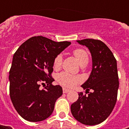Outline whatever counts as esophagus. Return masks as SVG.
Returning <instances> with one entry per match:
<instances>
[{"label":"esophagus","instance_id":"34e87169","mask_svg":"<svg viewBox=\"0 0 129 129\" xmlns=\"http://www.w3.org/2000/svg\"><path fill=\"white\" fill-rule=\"evenodd\" d=\"M68 92H70V90L66 89V88H63V92H64V93H67Z\"/></svg>","mask_w":129,"mask_h":129}]
</instances>
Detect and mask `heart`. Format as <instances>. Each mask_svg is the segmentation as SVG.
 I'll use <instances>...</instances> for the list:
<instances>
[{
	"instance_id": "b5f03b06",
	"label": "heart",
	"mask_w": 129,
	"mask_h": 129,
	"mask_svg": "<svg viewBox=\"0 0 129 129\" xmlns=\"http://www.w3.org/2000/svg\"><path fill=\"white\" fill-rule=\"evenodd\" d=\"M73 54L77 59V60L79 62V64L83 66L86 65L89 61V56L87 52L83 49L78 48L73 51ZM62 58L60 54L57 55L54 58L53 62V67L54 70H59L62 67ZM57 82H59L61 85L67 88H72L77 84H79L81 82V79L77 76L72 75L70 74H68L67 72H62L57 75Z\"/></svg>"
}]
</instances>
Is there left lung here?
Returning a JSON list of instances; mask_svg holds the SVG:
<instances>
[{
	"instance_id": "8db88e82",
	"label": "left lung",
	"mask_w": 129,
	"mask_h": 129,
	"mask_svg": "<svg viewBox=\"0 0 129 129\" xmlns=\"http://www.w3.org/2000/svg\"><path fill=\"white\" fill-rule=\"evenodd\" d=\"M77 42L89 49L92 69L88 80L82 85L88 95L79 92L77 101L71 105V112L81 123L94 126L104 121L116 105L119 86L116 59L101 40L85 39Z\"/></svg>"
}]
</instances>
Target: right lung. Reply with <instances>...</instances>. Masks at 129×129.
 I'll list each match as a JSON object with an SVG mask.
<instances>
[{"label":"right lung","instance_id":"add662e5","mask_svg":"<svg viewBox=\"0 0 129 129\" xmlns=\"http://www.w3.org/2000/svg\"><path fill=\"white\" fill-rule=\"evenodd\" d=\"M70 44L37 36L28 39L14 53L9 92L15 109L25 120L42 121L51 116L62 95V87L52 85L53 62ZM42 84L45 86L43 89Z\"/></svg>","mask_w":129,"mask_h":129}]
</instances>
